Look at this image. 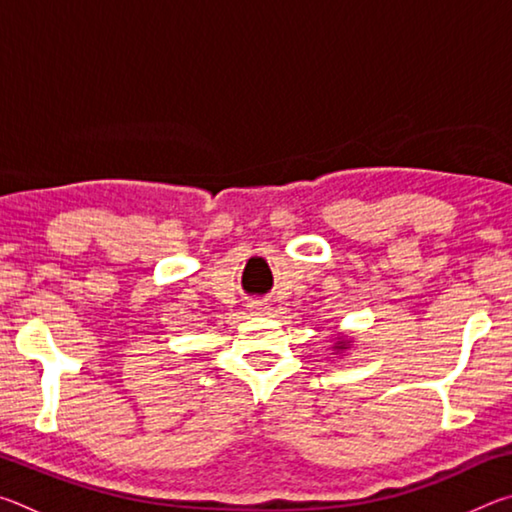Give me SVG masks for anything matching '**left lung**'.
Returning a JSON list of instances; mask_svg holds the SVG:
<instances>
[{"label":"left lung","instance_id":"left-lung-1","mask_svg":"<svg viewBox=\"0 0 512 512\" xmlns=\"http://www.w3.org/2000/svg\"><path fill=\"white\" fill-rule=\"evenodd\" d=\"M336 348H341V350H343V343H339V345H336Z\"/></svg>","mask_w":512,"mask_h":512}]
</instances>
